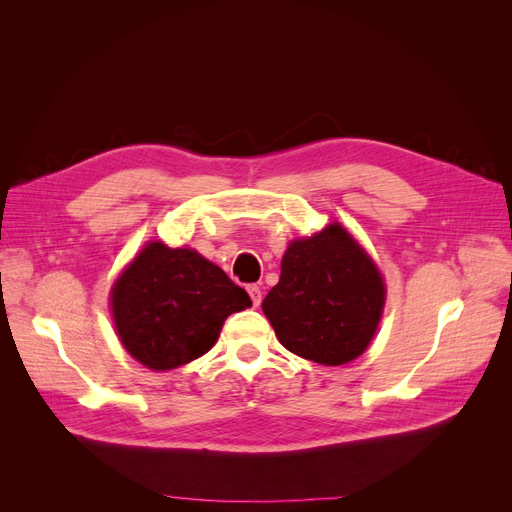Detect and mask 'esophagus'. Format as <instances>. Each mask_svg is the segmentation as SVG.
Listing matches in <instances>:
<instances>
[{
	"label": "esophagus",
	"instance_id": "1",
	"mask_svg": "<svg viewBox=\"0 0 512 512\" xmlns=\"http://www.w3.org/2000/svg\"><path fill=\"white\" fill-rule=\"evenodd\" d=\"M247 292H250V297H252L254 307H258V305H260V301H262V290H260V286H256V284L247 286Z\"/></svg>",
	"mask_w": 512,
	"mask_h": 512
}]
</instances>
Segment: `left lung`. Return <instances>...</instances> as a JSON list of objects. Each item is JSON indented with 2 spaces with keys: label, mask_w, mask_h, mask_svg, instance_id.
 <instances>
[{
  "label": "left lung",
  "mask_w": 512,
  "mask_h": 512,
  "mask_svg": "<svg viewBox=\"0 0 512 512\" xmlns=\"http://www.w3.org/2000/svg\"><path fill=\"white\" fill-rule=\"evenodd\" d=\"M384 299L376 262L335 222L288 245L280 282L262 301V312L290 352L320 365H344L374 339Z\"/></svg>",
  "instance_id": "8db88e82"
}]
</instances>
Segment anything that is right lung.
Returning <instances> with one entry per match:
<instances>
[{"instance_id":"right-lung-1","label":"right lung","mask_w":512,"mask_h":512,"mask_svg":"<svg viewBox=\"0 0 512 512\" xmlns=\"http://www.w3.org/2000/svg\"><path fill=\"white\" fill-rule=\"evenodd\" d=\"M252 301L218 267L188 247L147 243L111 290L115 329L138 363L175 369L218 342L224 320Z\"/></svg>"}]
</instances>
